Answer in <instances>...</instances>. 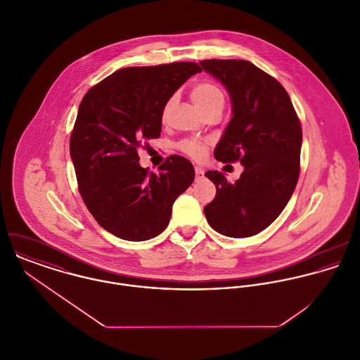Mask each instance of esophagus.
<instances>
[{
	"mask_svg": "<svg viewBox=\"0 0 360 360\" xmlns=\"http://www.w3.org/2000/svg\"><path fill=\"white\" fill-rule=\"evenodd\" d=\"M204 169L202 167H200V166H195V179L197 180H201L202 177H204Z\"/></svg>",
	"mask_w": 360,
	"mask_h": 360,
	"instance_id": "34e87169",
	"label": "esophagus"
}]
</instances>
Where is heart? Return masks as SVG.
I'll return each instance as SVG.
<instances>
[{
	"label": "heart",
	"instance_id": "heart-1",
	"mask_svg": "<svg viewBox=\"0 0 360 360\" xmlns=\"http://www.w3.org/2000/svg\"><path fill=\"white\" fill-rule=\"evenodd\" d=\"M190 96L204 113H207L213 109H221L224 105L223 91L210 82L195 83L190 90ZM172 103H173V98L167 100V103H165L162 109L163 120L166 119ZM206 148H207V141L198 140V139H184L183 141L179 143V150L193 159H201L205 155Z\"/></svg>",
	"mask_w": 360,
	"mask_h": 360
}]
</instances>
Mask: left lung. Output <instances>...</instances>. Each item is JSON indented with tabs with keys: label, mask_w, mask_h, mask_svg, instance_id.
<instances>
[{
	"label": "left lung",
	"mask_w": 360,
	"mask_h": 360,
	"mask_svg": "<svg viewBox=\"0 0 360 360\" xmlns=\"http://www.w3.org/2000/svg\"><path fill=\"white\" fill-rule=\"evenodd\" d=\"M202 69L219 79L233 103V117L214 158L241 162L244 172L234 183L216 172L205 176L216 195L204 207L217 233L244 238L269 227L288 204L298 179L302 127L285 89L244 59H205Z\"/></svg>",
	"instance_id": "1"
}]
</instances>
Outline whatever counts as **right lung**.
<instances>
[{"instance_id": "add662e5", "label": "right lung", "mask_w": 360, "mask_h": 360, "mask_svg": "<svg viewBox=\"0 0 360 360\" xmlns=\"http://www.w3.org/2000/svg\"><path fill=\"white\" fill-rule=\"evenodd\" d=\"M201 70L195 62L123 68L83 97L70 156L84 204L113 236L127 241L159 236L173 202L193 184L195 172L188 159L172 155L156 174L140 166L137 151L160 136L165 103Z\"/></svg>"}]
</instances>
